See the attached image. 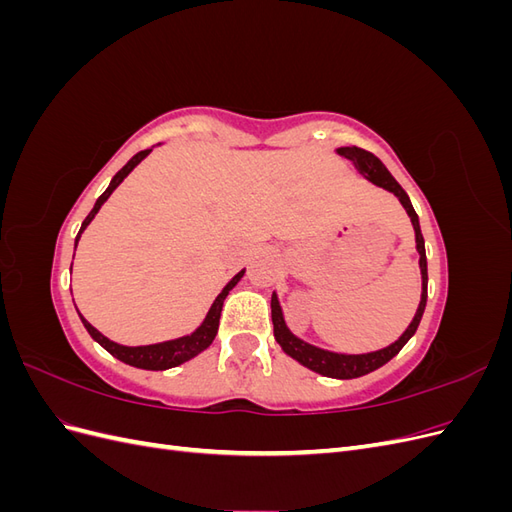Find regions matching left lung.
Masks as SVG:
<instances>
[{
  "label": "left lung",
  "instance_id": "1",
  "mask_svg": "<svg viewBox=\"0 0 512 512\" xmlns=\"http://www.w3.org/2000/svg\"><path fill=\"white\" fill-rule=\"evenodd\" d=\"M335 151H337V156L348 158L354 164V168L359 170V173L367 181L378 185V188H384V190L393 192L399 198L401 207L406 209V213L410 215V222L414 226L418 267H421V280H423L421 301H418L416 314H414L412 322L408 324V329L401 333L397 342H393L391 346H386L382 350H374V352H363V354L331 352V350H324V348H318L314 344L303 342L301 337H297L288 329V324L284 320L280 299H277V294L273 292V297H271V318H273L275 342L280 344L282 350L288 356H292L294 361H299L303 367L316 371V374L327 376V378H337V380H350V378H361V376L369 374V371H376L384 363H389L393 356L408 344V339L416 333L418 324H421L423 312H425V305H427V256H425V239H423V232H421V224H418V215H416V211H414V207L410 203V196L395 181V177L389 173V168H386L374 156V153H369V151H365L361 147H339Z\"/></svg>",
  "mask_w": 512,
  "mask_h": 512
}]
</instances>
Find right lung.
I'll list each match as a JSON object with an SVG mask.
<instances>
[{"label": "right lung", "mask_w": 512, "mask_h": 512, "mask_svg": "<svg viewBox=\"0 0 512 512\" xmlns=\"http://www.w3.org/2000/svg\"><path fill=\"white\" fill-rule=\"evenodd\" d=\"M151 149H153V147H151ZM151 149L138 151L136 156L130 158V162H128L126 166H123V168L119 170V173L111 179V183H108V188H106L104 194L96 200L94 209L89 211L85 222L81 224V230H79V235H76L74 245L79 243V239H81V235H83V230L91 224V220L96 218V213H98L100 207L106 203L108 196H111V194L115 192L117 185H119L123 179H126V177L132 173V170L149 156ZM243 273H245V269H241V271H239L235 277H232V280L222 288V292L218 294V297H215V301H213V305L209 307V312H207L205 320L200 322V327H198L196 331H192L190 335L177 337V339H168V342L149 344V346H121V344H117V342H111V339H108V337H104L98 329L91 327V324H89L81 314H79V316H81V322H83V327L87 329V333H89L91 337H94L96 342H98L106 352H111V354L115 356V359H119L121 363L138 367V369L164 371V369L177 367V365H181V363H185V361L194 359L196 354L207 350V348L213 344V339H215V335H218V327H220V314H222L224 299L228 297V292L241 282ZM76 312H79V309H76Z\"/></svg>", "instance_id": "obj_1"}]
</instances>
